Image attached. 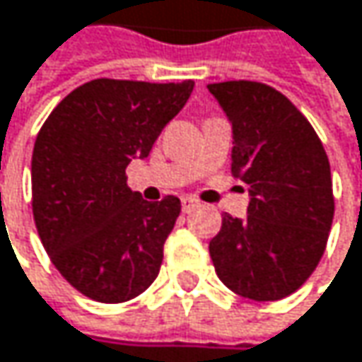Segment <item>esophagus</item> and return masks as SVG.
Here are the masks:
<instances>
[{
    "mask_svg": "<svg viewBox=\"0 0 362 362\" xmlns=\"http://www.w3.org/2000/svg\"><path fill=\"white\" fill-rule=\"evenodd\" d=\"M199 205V201L197 199H192V197H182V209L188 214V211H192L194 207Z\"/></svg>",
    "mask_w": 362,
    "mask_h": 362,
    "instance_id": "esophagus-1",
    "label": "esophagus"
}]
</instances>
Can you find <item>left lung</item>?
<instances>
[{
	"mask_svg": "<svg viewBox=\"0 0 362 362\" xmlns=\"http://www.w3.org/2000/svg\"><path fill=\"white\" fill-rule=\"evenodd\" d=\"M207 90L233 125L235 178L250 186L247 218L222 216L209 255L220 281L255 302L287 298L323 257L333 222L325 148L289 98L266 83Z\"/></svg>",
	"mask_w": 362,
	"mask_h": 362,
	"instance_id": "1",
	"label": "left lung"
}]
</instances>
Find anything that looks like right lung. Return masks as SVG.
<instances>
[{
	"instance_id": "right-lung-1",
	"label": "right lung",
	"mask_w": 362,
	"mask_h": 362,
	"mask_svg": "<svg viewBox=\"0 0 362 362\" xmlns=\"http://www.w3.org/2000/svg\"><path fill=\"white\" fill-rule=\"evenodd\" d=\"M194 81L94 79L73 90L39 129L31 161L33 218L58 272L83 296L119 304L157 279L180 199L148 203L125 168L146 159Z\"/></svg>"
}]
</instances>
